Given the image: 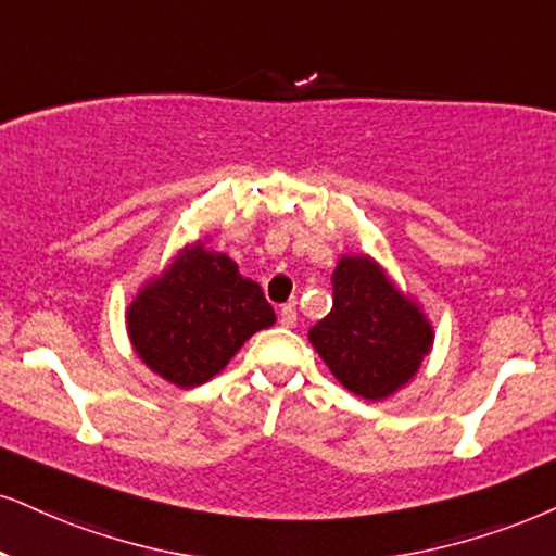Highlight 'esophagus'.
I'll return each instance as SVG.
<instances>
[{"instance_id":"esophagus-1","label":"esophagus","mask_w":556,"mask_h":556,"mask_svg":"<svg viewBox=\"0 0 556 556\" xmlns=\"http://www.w3.org/2000/svg\"><path fill=\"white\" fill-rule=\"evenodd\" d=\"M278 321H280V325H283V327H293V325H296V306H293V304H283V306H280V309H278Z\"/></svg>"}]
</instances>
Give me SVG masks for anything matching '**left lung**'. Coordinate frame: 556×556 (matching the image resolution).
Masks as SVG:
<instances>
[{"instance_id": "left-lung-1", "label": "left lung", "mask_w": 556, "mask_h": 556, "mask_svg": "<svg viewBox=\"0 0 556 556\" xmlns=\"http://www.w3.org/2000/svg\"><path fill=\"white\" fill-rule=\"evenodd\" d=\"M309 340L342 387L376 402L417 374L433 348V327L376 260L345 255L332 273V312Z\"/></svg>"}]
</instances>
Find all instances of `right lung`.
I'll return each mask as SVG.
<instances>
[{"mask_svg": "<svg viewBox=\"0 0 556 556\" xmlns=\"http://www.w3.org/2000/svg\"><path fill=\"white\" fill-rule=\"evenodd\" d=\"M126 321L136 355L162 379L193 389L214 379L244 340L270 327L276 312L235 260L198 242L143 283Z\"/></svg>", "mask_w": 556, "mask_h": 556, "instance_id": "obj_1", "label": "right lung"}]
</instances>
